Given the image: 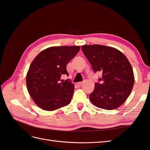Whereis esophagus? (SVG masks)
Returning a JSON list of instances; mask_svg holds the SVG:
<instances>
[{
	"instance_id": "1",
	"label": "esophagus",
	"mask_w": 150,
	"mask_h": 150,
	"mask_svg": "<svg viewBox=\"0 0 150 150\" xmlns=\"http://www.w3.org/2000/svg\"><path fill=\"white\" fill-rule=\"evenodd\" d=\"M83 84V82H80V83H78L77 84V86H81L82 84Z\"/></svg>"
}]
</instances>
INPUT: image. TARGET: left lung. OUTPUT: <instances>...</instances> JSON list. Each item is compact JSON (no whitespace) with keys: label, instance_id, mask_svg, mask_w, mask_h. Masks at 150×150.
<instances>
[{"label":"left lung","instance_id":"obj_1","mask_svg":"<svg viewBox=\"0 0 150 150\" xmlns=\"http://www.w3.org/2000/svg\"><path fill=\"white\" fill-rule=\"evenodd\" d=\"M81 48L94 73H102L90 93V101L106 110L121 106L130 95L134 82L127 57L118 49L105 45H86Z\"/></svg>","mask_w":150,"mask_h":150}]
</instances>
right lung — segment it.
Masks as SVG:
<instances>
[{"label":"right lung","mask_w":150,"mask_h":150,"mask_svg":"<svg viewBox=\"0 0 150 150\" xmlns=\"http://www.w3.org/2000/svg\"><path fill=\"white\" fill-rule=\"evenodd\" d=\"M80 50L79 46L52 47L43 50L31 63L26 75L28 92L38 107L54 110L69 104L74 84L69 79L66 65Z\"/></svg>","instance_id":"obj_1"}]
</instances>
